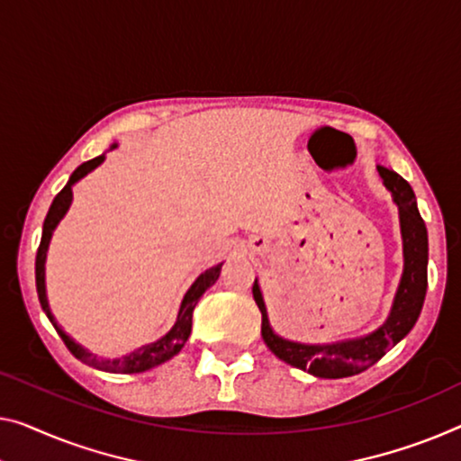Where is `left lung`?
Returning <instances> with one entry per match:
<instances>
[{
    "label": "left lung",
    "mask_w": 461,
    "mask_h": 461,
    "mask_svg": "<svg viewBox=\"0 0 461 461\" xmlns=\"http://www.w3.org/2000/svg\"><path fill=\"white\" fill-rule=\"evenodd\" d=\"M383 184L393 194V203L400 209V228L403 240V273L397 287L393 304L387 321L376 331L356 339H343L335 343H300L279 338L271 329L267 306L260 294L258 281L254 279L252 296L257 302L263 325L260 335L267 348L292 366L306 370L321 379H343V376L360 375L362 370L379 362L395 343H400L416 325L420 317L424 296H427V265H429V236L420 212L416 207V196L410 184L393 169L381 167Z\"/></svg>",
    "instance_id": "left-lung-1"
}]
</instances>
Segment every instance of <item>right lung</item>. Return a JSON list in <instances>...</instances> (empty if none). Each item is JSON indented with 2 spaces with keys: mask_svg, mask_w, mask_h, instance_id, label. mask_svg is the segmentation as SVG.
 Returning <instances> with one entry per match:
<instances>
[{
  "mask_svg": "<svg viewBox=\"0 0 461 461\" xmlns=\"http://www.w3.org/2000/svg\"><path fill=\"white\" fill-rule=\"evenodd\" d=\"M115 147H118V144H112V149H115ZM103 159H105V155H99V157H95V159L82 163L80 167L74 169V174L70 176V180H68L66 186L61 188V192H59L58 196L53 198L50 212H47L45 223H43V236H41V244H39V250H37V260H34V279H37L39 302H41V306H43L47 319L51 321V325L55 327V331H58L59 338L64 339L66 348L70 349V352L77 356L80 362H85V364H88V366H93V368L105 370V373L134 375V373H144V370L159 366V364L167 362L169 358H174V356L184 348V343L188 341L190 331H192V312H194V306L198 304V300H201L203 294L207 292L209 287L219 279V273H221V265L223 263L211 267V269H207L204 273L198 275L196 281L190 285V290L186 292V296H184V300H182L180 312H177V319L174 322V327H171L169 331L165 333L161 339H157L153 343H147V346L134 349V352H130L128 356H122V358H113V360L99 358L97 354L88 352L86 348H82L80 343L74 341L66 331H61V327H58V322H55L53 314L50 311V302H47V292H45V258H47V249H50L53 230L58 228V223L61 221V217H64L66 212H68V209H70V204H72V186L78 180H82V177H85L88 171H93L95 167H99V165L103 163Z\"/></svg>",
  "mask_w": 461,
  "mask_h": 461,
  "instance_id": "1",
  "label": "right lung"
}]
</instances>
